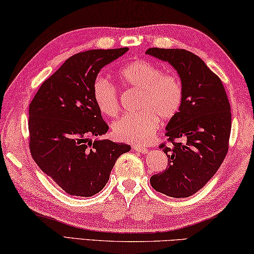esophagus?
<instances>
[{
  "mask_svg": "<svg viewBox=\"0 0 254 254\" xmlns=\"http://www.w3.org/2000/svg\"><path fill=\"white\" fill-rule=\"evenodd\" d=\"M132 149L137 151V152H141V153H147V151H149L145 146H143V145H133Z\"/></svg>",
  "mask_w": 254,
  "mask_h": 254,
  "instance_id": "34e87169",
  "label": "esophagus"
}]
</instances>
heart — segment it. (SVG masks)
Wrapping results in <instances>:
<instances>
[{"mask_svg":"<svg viewBox=\"0 0 254 254\" xmlns=\"http://www.w3.org/2000/svg\"><path fill=\"white\" fill-rule=\"evenodd\" d=\"M117 76L124 89L141 91L137 100L140 112L126 114L112 123L113 135L120 141L147 142L158 130L159 118L171 120L182 108V81L173 73H164L154 63L144 60L133 61L120 67ZM92 95L99 111L105 117L113 118L119 113V91L108 79L96 77Z\"/></svg>","mask_w":254,"mask_h":254,"instance_id":"1","label":"heart"}]
</instances>
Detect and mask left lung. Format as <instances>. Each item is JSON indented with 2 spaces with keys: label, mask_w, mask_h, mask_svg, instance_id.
<instances>
[{
  "label": "left lung",
  "mask_w": 254,
  "mask_h": 254,
  "mask_svg": "<svg viewBox=\"0 0 254 254\" xmlns=\"http://www.w3.org/2000/svg\"><path fill=\"white\" fill-rule=\"evenodd\" d=\"M177 70L184 89L182 108L168 123L169 143L159 147L168 167L152 175V188L172 197H188L201 190L218 171L227 155L231 133V108L220 77L190 51L146 50ZM183 138L184 142L175 139Z\"/></svg>",
  "instance_id": "left-lung-1"
}]
</instances>
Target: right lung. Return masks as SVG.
Returning a JSON list of instances; mask_svg holds the SVG:
<instances>
[{"instance_id":"obj_1","label":"right lung","mask_w":254,"mask_h":254,"mask_svg":"<svg viewBox=\"0 0 254 254\" xmlns=\"http://www.w3.org/2000/svg\"><path fill=\"white\" fill-rule=\"evenodd\" d=\"M127 48L90 50L68 58L45 80L29 108L32 158L67 194L92 196L108 183L126 143L91 140L109 130L92 95L101 68Z\"/></svg>"}]
</instances>
